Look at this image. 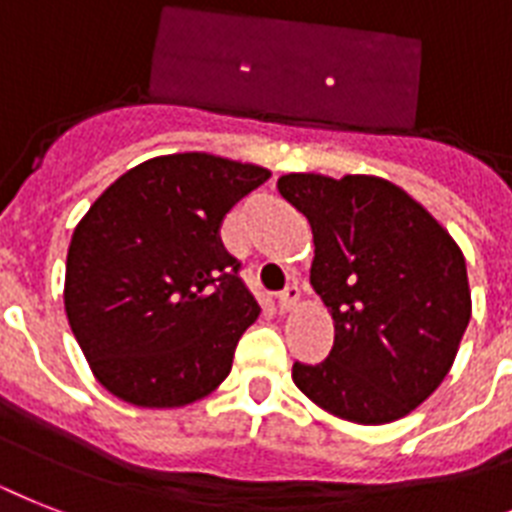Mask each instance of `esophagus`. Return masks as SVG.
I'll list each match as a JSON object with an SVG mask.
<instances>
[{
  "instance_id": "1",
  "label": "esophagus",
  "mask_w": 512,
  "mask_h": 512,
  "mask_svg": "<svg viewBox=\"0 0 512 512\" xmlns=\"http://www.w3.org/2000/svg\"><path fill=\"white\" fill-rule=\"evenodd\" d=\"M299 302V289L297 286H286L284 292L278 294V313H292Z\"/></svg>"
}]
</instances>
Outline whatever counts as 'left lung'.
<instances>
[{
    "instance_id": "1",
    "label": "left lung",
    "mask_w": 512,
    "mask_h": 512,
    "mask_svg": "<svg viewBox=\"0 0 512 512\" xmlns=\"http://www.w3.org/2000/svg\"><path fill=\"white\" fill-rule=\"evenodd\" d=\"M278 191L313 228L310 284L334 318L328 357L294 363V384L342 421H400L450 373L471 321L463 249L386 178L289 173Z\"/></svg>"
}]
</instances>
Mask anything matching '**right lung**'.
<instances>
[{
	"mask_svg": "<svg viewBox=\"0 0 512 512\" xmlns=\"http://www.w3.org/2000/svg\"><path fill=\"white\" fill-rule=\"evenodd\" d=\"M270 170L210 152L141 162L78 220L65 313L99 384L136 407L213 394L260 315L220 242L231 207Z\"/></svg>",
	"mask_w": 512,
	"mask_h": 512,
	"instance_id": "right-lung-1",
	"label": "right lung"
}]
</instances>
